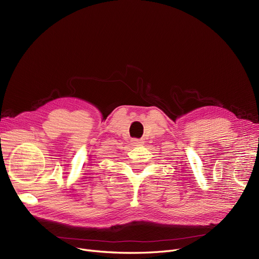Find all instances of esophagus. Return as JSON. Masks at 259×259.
<instances>
[{"mask_svg": "<svg viewBox=\"0 0 259 259\" xmlns=\"http://www.w3.org/2000/svg\"><path fill=\"white\" fill-rule=\"evenodd\" d=\"M131 144L133 145V146H143L144 145V142L143 141H141V140H132L131 141Z\"/></svg>", "mask_w": 259, "mask_h": 259, "instance_id": "1", "label": "esophagus"}]
</instances>
